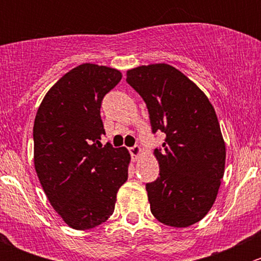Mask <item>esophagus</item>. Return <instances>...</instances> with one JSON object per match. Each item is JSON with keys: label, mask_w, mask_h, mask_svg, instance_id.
<instances>
[{"label": "esophagus", "mask_w": 261, "mask_h": 261, "mask_svg": "<svg viewBox=\"0 0 261 261\" xmlns=\"http://www.w3.org/2000/svg\"><path fill=\"white\" fill-rule=\"evenodd\" d=\"M128 151H130L131 156H133L134 160H138V158L140 156L141 154V147L139 145H135L133 147H128Z\"/></svg>", "instance_id": "1"}]
</instances>
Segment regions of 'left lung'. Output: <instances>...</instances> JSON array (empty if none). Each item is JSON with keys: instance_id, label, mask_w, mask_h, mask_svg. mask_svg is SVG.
<instances>
[{"instance_id": "1", "label": "left lung", "mask_w": 261, "mask_h": 261, "mask_svg": "<svg viewBox=\"0 0 261 261\" xmlns=\"http://www.w3.org/2000/svg\"><path fill=\"white\" fill-rule=\"evenodd\" d=\"M143 97L152 133L167 135L155 149L160 173L146 184L150 211L173 227H188L211 210L225 173L226 146L215 109L188 77L165 63L127 70Z\"/></svg>"}]
</instances>
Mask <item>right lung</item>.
Listing matches in <instances>:
<instances>
[{
	"label": "right lung",
	"instance_id": "right-lung-1",
	"mask_svg": "<svg viewBox=\"0 0 261 261\" xmlns=\"http://www.w3.org/2000/svg\"><path fill=\"white\" fill-rule=\"evenodd\" d=\"M121 78L114 68L84 63L49 89L36 112V174L53 208L75 230L105 222L127 180V149L101 144L102 99Z\"/></svg>",
	"mask_w": 261,
	"mask_h": 261
}]
</instances>
